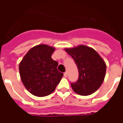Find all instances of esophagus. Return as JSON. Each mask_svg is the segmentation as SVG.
<instances>
[{
  "mask_svg": "<svg viewBox=\"0 0 123 123\" xmlns=\"http://www.w3.org/2000/svg\"><path fill=\"white\" fill-rule=\"evenodd\" d=\"M67 76H68V73H67V72H64V77H65V78L67 77Z\"/></svg>",
  "mask_w": 123,
  "mask_h": 123,
  "instance_id": "1",
  "label": "esophagus"
}]
</instances>
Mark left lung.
<instances>
[{
	"instance_id": "left-lung-1",
	"label": "left lung",
	"mask_w": 123,
	"mask_h": 123,
	"mask_svg": "<svg viewBox=\"0 0 123 123\" xmlns=\"http://www.w3.org/2000/svg\"><path fill=\"white\" fill-rule=\"evenodd\" d=\"M64 50L74 59L79 72L77 82L71 84L72 90L80 95L92 94L99 88L105 76L104 60L93 49L84 45Z\"/></svg>"
}]
</instances>
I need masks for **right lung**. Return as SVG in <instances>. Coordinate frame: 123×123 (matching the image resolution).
Returning <instances> with one entry per match:
<instances>
[{"mask_svg": "<svg viewBox=\"0 0 123 123\" xmlns=\"http://www.w3.org/2000/svg\"><path fill=\"white\" fill-rule=\"evenodd\" d=\"M54 47L41 44L30 49L19 64L20 78L27 90L37 97L51 94L63 76L51 58Z\"/></svg>", "mask_w": 123, "mask_h": 123, "instance_id": "right-lung-1", "label": "right lung"}]
</instances>
